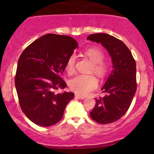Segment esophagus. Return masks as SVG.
<instances>
[{
	"label": "esophagus",
	"instance_id": "34e87169",
	"mask_svg": "<svg viewBox=\"0 0 154 154\" xmlns=\"http://www.w3.org/2000/svg\"><path fill=\"white\" fill-rule=\"evenodd\" d=\"M75 97H76V98H77V99H79V100H82L85 98V96H82V95H80L78 94H75Z\"/></svg>",
	"mask_w": 154,
	"mask_h": 154
}]
</instances>
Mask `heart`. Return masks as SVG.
I'll return each mask as SVG.
<instances>
[{
  "mask_svg": "<svg viewBox=\"0 0 154 154\" xmlns=\"http://www.w3.org/2000/svg\"><path fill=\"white\" fill-rule=\"evenodd\" d=\"M85 54L93 62L91 72L97 75L103 77L108 71V65L103 61L104 54L100 49L93 47L85 51ZM76 56L72 54L69 56L66 63V70L69 74L75 71ZM70 89L79 95H86L95 90L98 86V80L95 76L91 75H79L72 78L69 83Z\"/></svg>",
  "mask_w": 154,
  "mask_h": 154,
  "instance_id": "b5f03b06",
  "label": "heart"
}]
</instances>
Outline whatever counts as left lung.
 Returning <instances> with one entry per match:
<instances>
[{"label": "left lung", "instance_id": "1", "mask_svg": "<svg viewBox=\"0 0 154 154\" xmlns=\"http://www.w3.org/2000/svg\"><path fill=\"white\" fill-rule=\"evenodd\" d=\"M87 40L100 43L111 56L113 69L101 90L106 95L95 100L90 113L96 122L110 124L117 121L128 110L137 88L136 63L127 45L106 33L90 35Z\"/></svg>", "mask_w": 154, "mask_h": 154}]
</instances>
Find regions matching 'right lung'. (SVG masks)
Masks as SVG:
<instances>
[{"label": "right lung", "mask_w": 154, "mask_h": 154, "mask_svg": "<svg viewBox=\"0 0 154 154\" xmlns=\"http://www.w3.org/2000/svg\"><path fill=\"white\" fill-rule=\"evenodd\" d=\"M78 47L69 36L47 34L24 49L18 60L15 87L23 112L39 126L49 127L62 119L72 92L56 93L66 82L60 76Z\"/></svg>", "instance_id": "right-lung-1"}]
</instances>
